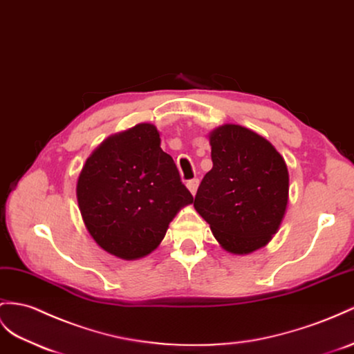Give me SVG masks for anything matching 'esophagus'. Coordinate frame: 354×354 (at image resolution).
<instances>
[{
  "label": "esophagus",
  "instance_id": "1",
  "mask_svg": "<svg viewBox=\"0 0 354 354\" xmlns=\"http://www.w3.org/2000/svg\"><path fill=\"white\" fill-rule=\"evenodd\" d=\"M197 187H198V179H189L188 183H187V188L189 189V193H192L193 196L196 194V192H197Z\"/></svg>",
  "mask_w": 354,
  "mask_h": 354
}]
</instances>
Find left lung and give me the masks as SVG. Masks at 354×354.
Listing matches in <instances>:
<instances>
[{"label":"left lung","mask_w":354,"mask_h":354,"mask_svg":"<svg viewBox=\"0 0 354 354\" xmlns=\"http://www.w3.org/2000/svg\"><path fill=\"white\" fill-rule=\"evenodd\" d=\"M212 169L198 185L196 211L232 254H250L278 232L288 203L284 158L260 134L236 124L209 133Z\"/></svg>","instance_id":"1"}]
</instances>
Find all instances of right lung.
<instances>
[{
    "label": "right lung",
    "mask_w": 354,
    "mask_h": 354,
    "mask_svg": "<svg viewBox=\"0 0 354 354\" xmlns=\"http://www.w3.org/2000/svg\"><path fill=\"white\" fill-rule=\"evenodd\" d=\"M156 125L143 122L109 136L86 158L76 196L85 227L109 254L148 256L193 196L174 158L161 149Z\"/></svg>",
    "instance_id": "right-lung-1"
}]
</instances>
